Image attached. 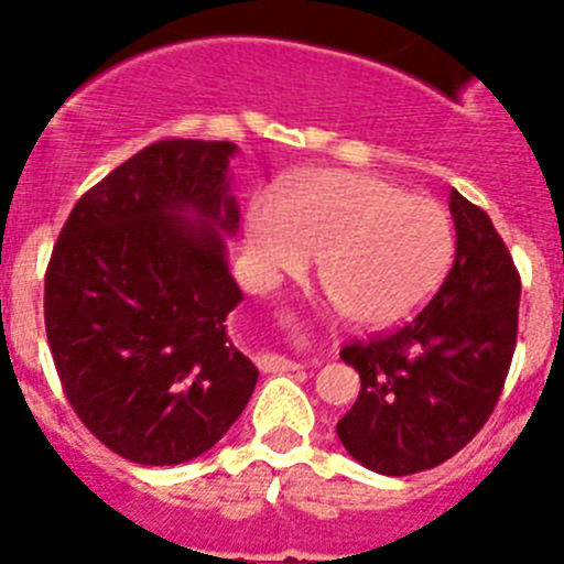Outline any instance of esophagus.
I'll return each mask as SVG.
<instances>
[{
    "label": "esophagus",
    "mask_w": 564,
    "mask_h": 564,
    "mask_svg": "<svg viewBox=\"0 0 564 564\" xmlns=\"http://www.w3.org/2000/svg\"><path fill=\"white\" fill-rule=\"evenodd\" d=\"M261 365L263 370H270V373H286V370H301L303 365L301 362H292V359L286 357H275V354H267V357H261Z\"/></svg>",
    "instance_id": "34e87169"
}]
</instances>
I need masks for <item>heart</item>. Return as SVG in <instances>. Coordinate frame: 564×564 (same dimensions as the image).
Listing matches in <instances>:
<instances>
[{"mask_svg": "<svg viewBox=\"0 0 564 564\" xmlns=\"http://www.w3.org/2000/svg\"><path fill=\"white\" fill-rule=\"evenodd\" d=\"M247 256L261 283L319 275L354 326H402L433 301L455 256L449 213L430 196L365 171H317L247 210Z\"/></svg>", "mask_w": 564, "mask_h": 564, "instance_id": "b5f03b06", "label": "heart"}]
</instances>
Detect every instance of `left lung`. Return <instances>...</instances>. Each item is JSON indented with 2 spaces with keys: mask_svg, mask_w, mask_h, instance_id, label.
<instances>
[{
  "mask_svg": "<svg viewBox=\"0 0 564 564\" xmlns=\"http://www.w3.org/2000/svg\"><path fill=\"white\" fill-rule=\"evenodd\" d=\"M455 261L433 301L388 337L345 345L357 402L345 453L379 475H415L464 449L495 410L517 345L520 275L491 219L453 187Z\"/></svg>",
  "mask_w": 564,
  "mask_h": 564,
  "instance_id": "left-lung-1",
  "label": "left lung"
}]
</instances>
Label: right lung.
<instances>
[{
    "label": "right lung",
    "mask_w": 564,
    "mask_h": 564,
    "mask_svg": "<svg viewBox=\"0 0 564 564\" xmlns=\"http://www.w3.org/2000/svg\"><path fill=\"white\" fill-rule=\"evenodd\" d=\"M236 143L160 140L86 191L53 247L44 323L78 419L145 466L199 458L250 402L258 368L227 317Z\"/></svg>",
    "instance_id": "obj_1"
}]
</instances>
